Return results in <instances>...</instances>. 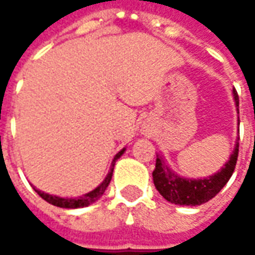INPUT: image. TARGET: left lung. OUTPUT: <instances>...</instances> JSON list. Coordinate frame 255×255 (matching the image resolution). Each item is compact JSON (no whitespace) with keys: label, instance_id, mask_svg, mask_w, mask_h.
Masks as SVG:
<instances>
[{"label":"left lung","instance_id":"left-lung-1","mask_svg":"<svg viewBox=\"0 0 255 255\" xmlns=\"http://www.w3.org/2000/svg\"><path fill=\"white\" fill-rule=\"evenodd\" d=\"M234 100H235L236 111L239 113V97L234 90ZM239 138L236 139L235 147L231 154L230 160L217 173L212 176L202 177V179H190V177L179 176L166 165L164 155L157 154L155 160V169L153 171V182L162 197L168 202L175 205H184V206H197L208 202L216 197L221 188L224 187L235 169L238 153H239Z\"/></svg>","mask_w":255,"mask_h":255}]
</instances>
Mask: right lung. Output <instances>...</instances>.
<instances>
[{"mask_svg": "<svg viewBox=\"0 0 255 255\" xmlns=\"http://www.w3.org/2000/svg\"><path fill=\"white\" fill-rule=\"evenodd\" d=\"M124 151H126V147L122 149L116 155H115V158L112 161V165L111 169L108 172V175L104 179V182L101 183L98 187H95L93 191L87 192V194H84L82 197H76V198H61L57 197V195H50V194H47V192H43L41 190H38V188L34 187L36 192H38V195L41 198H43L46 202L52 203L54 206H58V208H64V209H79V208H86V206H89L91 203L97 202L98 199L101 198V195L105 192L106 187L109 186V183L112 180V175H113V169H115V164H116V161L124 154Z\"/></svg>", "mask_w": 255, "mask_h": 255, "instance_id": "add662e5", "label": "right lung"}]
</instances>
